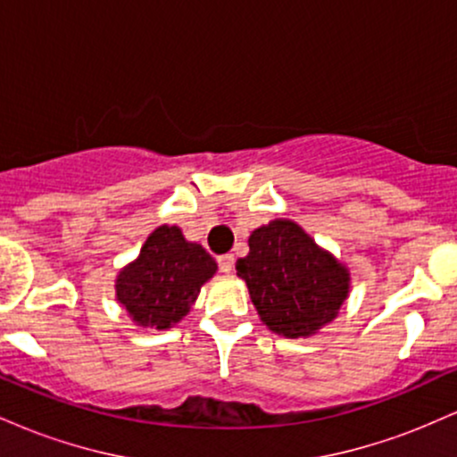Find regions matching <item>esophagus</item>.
I'll list each match as a JSON object with an SVG mask.
<instances>
[{
  "mask_svg": "<svg viewBox=\"0 0 457 457\" xmlns=\"http://www.w3.org/2000/svg\"><path fill=\"white\" fill-rule=\"evenodd\" d=\"M217 264H219V270H221V272H232V269H234V255L232 253L219 255Z\"/></svg>",
  "mask_w": 457,
  "mask_h": 457,
  "instance_id": "34e87169",
  "label": "esophagus"
}]
</instances>
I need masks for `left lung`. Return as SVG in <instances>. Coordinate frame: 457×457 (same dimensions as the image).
Segmentation results:
<instances>
[{
  "mask_svg": "<svg viewBox=\"0 0 457 457\" xmlns=\"http://www.w3.org/2000/svg\"><path fill=\"white\" fill-rule=\"evenodd\" d=\"M236 275L266 327L283 337L313 335L348 296V270L286 219L249 236V255L236 262Z\"/></svg>",
  "mask_w": 457,
  "mask_h": 457,
  "instance_id": "8db88e82",
  "label": "left lung"
}]
</instances>
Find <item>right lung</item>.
Listing matches in <instances>:
<instances>
[{
	"label": "right lung",
	"mask_w": 457,
	"mask_h": 457,
	"mask_svg": "<svg viewBox=\"0 0 457 457\" xmlns=\"http://www.w3.org/2000/svg\"><path fill=\"white\" fill-rule=\"evenodd\" d=\"M217 272L202 245L188 243L176 225H161L141 246L139 258L120 272L115 292L139 327L170 328Z\"/></svg>",
	"instance_id": "1"
}]
</instances>
